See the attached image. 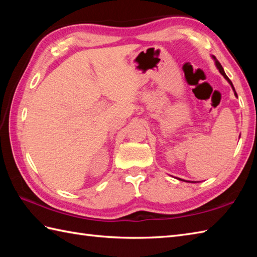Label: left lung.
<instances>
[{"instance_id":"1","label":"left lung","mask_w":257,"mask_h":257,"mask_svg":"<svg viewBox=\"0 0 257 257\" xmlns=\"http://www.w3.org/2000/svg\"><path fill=\"white\" fill-rule=\"evenodd\" d=\"M213 59H214L215 61V65H216V67H217V69H219V72L223 75V77H224L227 81H228V84H230L231 86H232V89H233V91H234V95H235L236 97H237V94H236V91H235V89H234V86H233V84H232V81L230 80V78L227 77L226 76V74H225V72H224V69H223V67H222V65L220 64V62L219 61H216V58L213 56ZM179 180H181V181H184V180H182V179H179ZM189 182V181H188Z\"/></svg>"}]
</instances>
